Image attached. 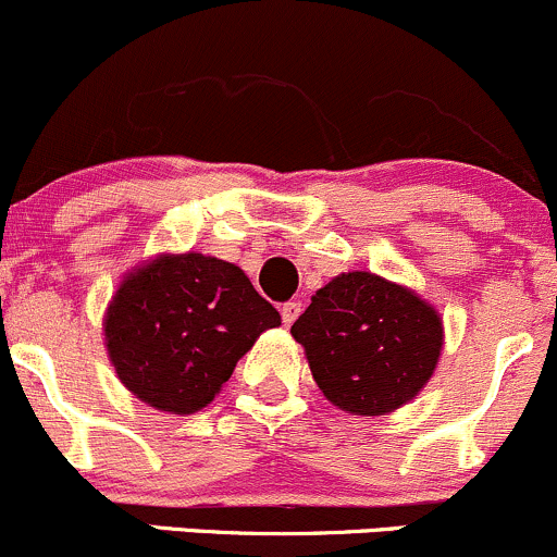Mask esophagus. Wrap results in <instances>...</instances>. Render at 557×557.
I'll return each instance as SVG.
<instances>
[{
    "label": "esophagus",
    "mask_w": 557,
    "mask_h": 557,
    "mask_svg": "<svg viewBox=\"0 0 557 557\" xmlns=\"http://www.w3.org/2000/svg\"><path fill=\"white\" fill-rule=\"evenodd\" d=\"M280 314H283V322L285 325H293V322L298 320V314H301V304L298 301H288V304H283V307H280Z\"/></svg>",
    "instance_id": "obj_1"
}]
</instances>
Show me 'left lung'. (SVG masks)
<instances>
[{
	"instance_id": "1",
	"label": "left lung",
	"mask_w": 557,
	"mask_h": 557,
	"mask_svg": "<svg viewBox=\"0 0 557 557\" xmlns=\"http://www.w3.org/2000/svg\"><path fill=\"white\" fill-rule=\"evenodd\" d=\"M311 375L335 407L386 414L431 381L442 351V317L401 285L348 272L311 296L293 322Z\"/></svg>"
}]
</instances>
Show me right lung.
<instances>
[{
    "mask_svg": "<svg viewBox=\"0 0 557 557\" xmlns=\"http://www.w3.org/2000/svg\"><path fill=\"white\" fill-rule=\"evenodd\" d=\"M280 311L240 267L203 253L161 256L121 283L106 317V344L121 383L163 412L211 405L237 359Z\"/></svg>",
    "mask_w": 557,
    "mask_h": 557,
    "instance_id": "right-lung-1",
    "label": "right lung"
}]
</instances>
